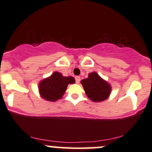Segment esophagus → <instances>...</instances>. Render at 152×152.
Segmentation results:
<instances>
[{"instance_id":"esophagus-1","label":"esophagus","mask_w":152,"mask_h":152,"mask_svg":"<svg viewBox=\"0 0 152 152\" xmlns=\"http://www.w3.org/2000/svg\"><path fill=\"white\" fill-rule=\"evenodd\" d=\"M75 79H76V83H80V81H81V78H80L79 76H76V77H75Z\"/></svg>"}]
</instances>
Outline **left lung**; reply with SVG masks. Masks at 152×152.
<instances>
[{"instance_id": "obj_1", "label": "left lung", "mask_w": 152, "mask_h": 152, "mask_svg": "<svg viewBox=\"0 0 152 152\" xmlns=\"http://www.w3.org/2000/svg\"><path fill=\"white\" fill-rule=\"evenodd\" d=\"M81 83L87 96L93 102L104 101L111 93L110 85L95 72L91 73L88 78L82 80Z\"/></svg>"}]
</instances>
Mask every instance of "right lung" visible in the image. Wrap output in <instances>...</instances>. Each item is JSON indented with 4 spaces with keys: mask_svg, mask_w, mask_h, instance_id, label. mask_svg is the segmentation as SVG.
<instances>
[{
    "mask_svg": "<svg viewBox=\"0 0 152 152\" xmlns=\"http://www.w3.org/2000/svg\"><path fill=\"white\" fill-rule=\"evenodd\" d=\"M72 76H63L58 72L53 73L49 78L39 83V91L42 98L50 102H56L62 98L69 83H74Z\"/></svg>",
    "mask_w": 152,
    "mask_h": 152,
    "instance_id": "obj_1",
    "label": "right lung"
}]
</instances>
